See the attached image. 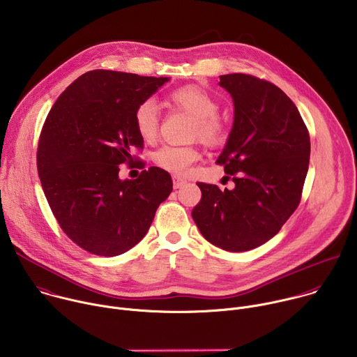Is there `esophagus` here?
Returning <instances> with one entry per match:
<instances>
[{"instance_id":"esophagus-1","label":"esophagus","mask_w":357,"mask_h":357,"mask_svg":"<svg viewBox=\"0 0 357 357\" xmlns=\"http://www.w3.org/2000/svg\"><path fill=\"white\" fill-rule=\"evenodd\" d=\"M172 181H174V188H175V189H179V188H182V186L186 183V181H183V179L179 178V176H174Z\"/></svg>"}]
</instances>
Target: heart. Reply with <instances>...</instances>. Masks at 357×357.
<instances>
[{"instance_id":"b5f03b06","label":"heart","mask_w":357,"mask_h":357,"mask_svg":"<svg viewBox=\"0 0 357 357\" xmlns=\"http://www.w3.org/2000/svg\"><path fill=\"white\" fill-rule=\"evenodd\" d=\"M167 101L195 120L192 135L212 145H218L226 138V127L218 119L219 101L205 89L185 86L171 91ZM134 126L145 142L155 141L160 130V112L154 100H144L135 107ZM197 160L199 151L195 146L165 145L154 154V162L175 175H185Z\"/></svg>"}]
</instances>
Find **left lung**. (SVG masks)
<instances>
[{
	"instance_id": "1",
	"label": "left lung",
	"mask_w": 357,
	"mask_h": 357,
	"mask_svg": "<svg viewBox=\"0 0 357 357\" xmlns=\"http://www.w3.org/2000/svg\"><path fill=\"white\" fill-rule=\"evenodd\" d=\"M234 117L218 164L234 175L233 189L199 182L192 218L202 236L226 251L256 248L273 238L299 205L311 142L292 100L250 75L220 76Z\"/></svg>"
}]
</instances>
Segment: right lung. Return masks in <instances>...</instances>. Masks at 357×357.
<instances>
[{
	"label": "right lung",
	"mask_w": 357,
	"mask_h": 357,
	"mask_svg": "<svg viewBox=\"0 0 357 357\" xmlns=\"http://www.w3.org/2000/svg\"><path fill=\"white\" fill-rule=\"evenodd\" d=\"M169 77L90 70L55 101L40 132L36 164L43 193L63 231L96 256L114 257L146 234L172 192L171 175L157 167L121 179L120 165L144 139L135 107ZM144 168V165L141 164Z\"/></svg>",
	"instance_id": "1"
}]
</instances>
